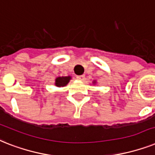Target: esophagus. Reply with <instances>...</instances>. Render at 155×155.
Instances as JSON below:
<instances>
[{
    "instance_id": "34e87169",
    "label": "esophagus",
    "mask_w": 155,
    "mask_h": 155,
    "mask_svg": "<svg viewBox=\"0 0 155 155\" xmlns=\"http://www.w3.org/2000/svg\"><path fill=\"white\" fill-rule=\"evenodd\" d=\"M77 79L79 80H81V81H83V80H84V79H85V75H78L77 76Z\"/></svg>"
}]
</instances>
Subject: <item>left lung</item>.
I'll return each instance as SVG.
<instances>
[{
  "instance_id": "left-lung-1",
  "label": "left lung",
  "mask_w": 155,
  "mask_h": 155,
  "mask_svg": "<svg viewBox=\"0 0 155 155\" xmlns=\"http://www.w3.org/2000/svg\"><path fill=\"white\" fill-rule=\"evenodd\" d=\"M92 83H93V84H96V80H93Z\"/></svg>"
}]
</instances>
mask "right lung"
<instances>
[{
    "instance_id": "1",
    "label": "right lung",
    "mask_w": 155,
    "mask_h": 155,
    "mask_svg": "<svg viewBox=\"0 0 155 155\" xmlns=\"http://www.w3.org/2000/svg\"><path fill=\"white\" fill-rule=\"evenodd\" d=\"M71 80V76H70V75H68V76H59V77L56 78V80H55V85L57 87H63L66 86Z\"/></svg>"
}]
</instances>
